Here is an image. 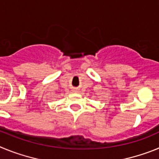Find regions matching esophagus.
Returning a JSON list of instances; mask_svg holds the SVG:
<instances>
[{
  "instance_id": "1",
  "label": "esophagus",
  "mask_w": 159,
  "mask_h": 159,
  "mask_svg": "<svg viewBox=\"0 0 159 159\" xmlns=\"http://www.w3.org/2000/svg\"><path fill=\"white\" fill-rule=\"evenodd\" d=\"M74 92H76V91H75V90H74Z\"/></svg>"
}]
</instances>
